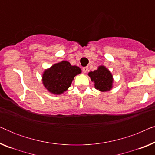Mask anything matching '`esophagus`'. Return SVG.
<instances>
[{
    "mask_svg": "<svg viewBox=\"0 0 155 155\" xmlns=\"http://www.w3.org/2000/svg\"><path fill=\"white\" fill-rule=\"evenodd\" d=\"M82 71H83L84 73H87V72L89 71L88 67H84L83 68H82Z\"/></svg>",
    "mask_w": 155,
    "mask_h": 155,
    "instance_id": "esophagus-1",
    "label": "esophagus"
}]
</instances>
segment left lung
I'll return each instance as SVG.
<instances>
[{
    "label": "left lung",
    "instance_id": "left-lung-1",
    "mask_svg": "<svg viewBox=\"0 0 155 155\" xmlns=\"http://www.w3.org/2000/svg\"><path fill=\"white\" fill-rule=\"evenodd\" d=\"M91 80L94 82V87L100 92H107L113 87V75L104 65H100L96 71L88 73Z\"/></svg>",
    "mask_w": 155,
    "mask_h": 155
}]
</instances>
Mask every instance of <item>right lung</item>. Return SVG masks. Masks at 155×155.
Listing matches in <instances>:
<instances>
[{
  "instance_id": "1",
  "label": "right lung",
  "mask_w": 155,
  "mask_h": 155,
  "mask_svg": "<svg viewBox=\"0 0 155 155\" xmlns=\"http://www.w3.org/2000/svg\"><path fill=\"white\" fill-rule=\"evenodd\" d=\"M81 69L63 61L46 69L42 74V82L48 92L54 94H63L71 85L77 75L81 73Z\"/></svg>"
}]
</instances>
